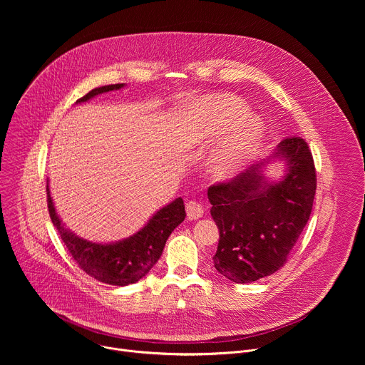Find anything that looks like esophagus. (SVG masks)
Listing matches in <instances>:
<instances>
[{
    "mask_svg": "<svg viewBox=\"0 0 365 365\" xmlns=\"http://www.w3.org/2000/svg\"><path fill=\"white\" fill-rule=\"evenodd\" d=\"M186 214H187V220L189 221H196L199 218H202L203 215V207L199 202L196 200H190L186 203Z\"/></svg>",
    "mask_w": 365,
    "mask_h": 365,
    "instance_id": "esophagus-1",
    "label": "esophagus"
}]
</instances>
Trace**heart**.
Segmentation results:
<instances>
[{
  "mask_svg": "<svg viewBox=\"0 0 365 365\" xmlns=\"http://www.w3.org/2000/svg\"><path fill=\"white\" fill-rule=\"evenodd\" d=\"M245 113V103L228 93L207 95L187 106V114L195 121L193 143L214 141L225 134L210 159V173L218 182L237 179L266 140L262 118Z\"/></svg>",
  "mask_w": 365,
  "mask_h": 365,
  "instance_id": "obj_1",
  "label": "heart"
}]
</instances>
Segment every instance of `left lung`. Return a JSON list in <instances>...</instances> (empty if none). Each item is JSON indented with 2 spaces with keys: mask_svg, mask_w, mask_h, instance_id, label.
<instances>
[{
  "mask_svg": "<svg viewBox=\"0 0 365 365\" xmlns=\"http://www.w3.org/2000/svg\"><path fill=\"white\" fill-rule=\"evenodd\" d=\"M272 163L284 175L270 181ZM317 190L315 165L306 141L289 137L230 183L210 186L211 215L220 230L214 266L234 283H251L276 273L309 221Z\"/></svg>",
  "mask_w": 365,
  "mask_h": 365,
  "instance_id": "left-lung-1",
  "label": "left lung"
}]
</instances>
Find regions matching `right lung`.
Returning a JSON list of instances; mask_svg holds the SVG:
<instances>
[{
  "instance_id": "add662e5",
  "label": "right lung",
  "mask_w": 365,
  "mask_h": 365,
  "mask_svg": "<svg viewBox=\"0 0 365 365\" xmlns=\"http://www.w3.org/2000/svg\"><path fill=\"white\" fill-rule=\"evenodd\" d=\"M124 86L125 83H115L95 88L78 99L76 103L88 102L96 95L118 91ZM47 207L51 222L78 266L88 276L113 286H128L143 279L158 263L169 235L186 217L183 199L176 197L153 214L145 225L128 238L113 242H93L76 235L62 222L56 212L53 197L50 195L48 180Z\"/></svg>"
}]
</instances>
